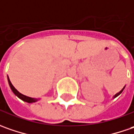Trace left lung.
Instances as JSON below:
<instances>
[{
    "label": "left lung",
    "instance_id": "obj_1",
    "mask_svg": "<svg viewBox=\"0 0 134 134\" xmlns=\"http://www.w3.org/2000/svg\"><path fill=\"white\" fill-rule=\"evenodd\" d=\"M125 87H123V88H122V90H120V91H119V93H116V94H115L114 95V96H113V99H114V98H116V97H117L118 96H119V95L121 94V93H122V91H123V90H124V89H125Z\"/></svg>",
    "mask_w": 134,
    "mask_h": 134
}]
</instances>
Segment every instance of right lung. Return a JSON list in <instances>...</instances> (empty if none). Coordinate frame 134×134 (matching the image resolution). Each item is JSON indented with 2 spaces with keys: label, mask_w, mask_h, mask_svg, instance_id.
Instances as JSON below:
<instances>
[{
  "label": "right lung",
  "mask_w": 134,
  "mask_h": 134,
  "mask_svg": "<svg viewBox=\"0 0 134 134\" xmlns=\"http://www.w3.org/2000/svg\"><path fill=\"white\" fill-rule=\"evenodd\" d=\"M7 79H8V82H9V87L11 88L12 91L14 93V94L17 96L19 99H21V100H23L24 102H28V103H33V102H37L38 100H39L38 99H35V98H31V97H29V96H26L25 95H23L21 93H19L18 90L14 87V86L12 85L11 81L9 79V76H7Z\"/></svg>",
  "instance_id": "obj_1"
}]
</instances>
